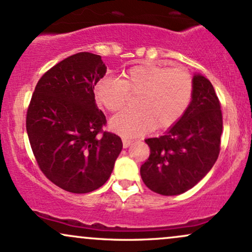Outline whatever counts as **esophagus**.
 I'll return each mask as SVG.
<instances>
[{"mask_svg":"<svg viewBox=\"0 0 252 252\" xmlns=\"http://www.w3.org/2000/svg\"><path fill=\"white\" fill-rule=\"evenodd\" d=\"M122 142H123V147H124V148H128L130 144L132 143V141L129 140V138H123Z\"/></svg>","mask_w":252,"mask_h":252,"instance_id":"obj_1","label":"esophagus"}]
</instances>
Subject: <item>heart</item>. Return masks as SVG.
Returning <instances> with one entry per match:
<instances>
[{
	"mask_svg": "<svg viewBox=\"0 0 252 252\" xmlns=\"http://www.w3.org/2000/svg\"><path fill=\"white\" fill-rule=\"evenodd\" d=\"M136 110H126L111 120L110 126L123 137H136L154 128L174 126L189 109L193 79L184 67L144 63L128 68L121 78L104 77L94 85L97 103L110 112L120 111L130 96Z\"/></svg>",
	"mask_w": 252,
	"mask_h": 252,
	"instance_id": "heart-1",
	"label": "heart"
}]
</instances>
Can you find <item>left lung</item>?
Returning <instances> with one entry per match:
<instances>
[{"mask_svg": "<svg viewBox=\"0 0 252 252\" xmlns=\"http://www.w3.org/2000/svg\"><path fill=\"white\" fill-rule=\"evenodd\" d=\"M221 132L220 102L213 85L194 74L192 102L184 116L164 135L146 140L150 154L140 169L146 186L162 195L192 189L216 163Z\"/></svg>", "mask_w": 252, "mask_h": 252, "instance_id": "left-lung-1", "label": "left lung"}]
</instances>
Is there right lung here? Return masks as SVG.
I'll list each match as a JSON object with an SVG mask.
<instances>
[{
    "mask_svg": "<svg viewBox=\"0 0 252 252\" xmlns=\"http://www.w3.org/2000/svg\"><path fill=\"white\" fill-rule=\"evenodd\" d=\"M105 72L100 56L73 54L40 78L28 105L26 128L37 166L67 192L103 186L122 150L120 136L103 129L106 118L94 102Z\"/></svg>",
    "mask_w": 252,
    "mask_h": 252,
    "instance_id": "right-lung-1",
    "label": "right lung"
}]
</instances>
